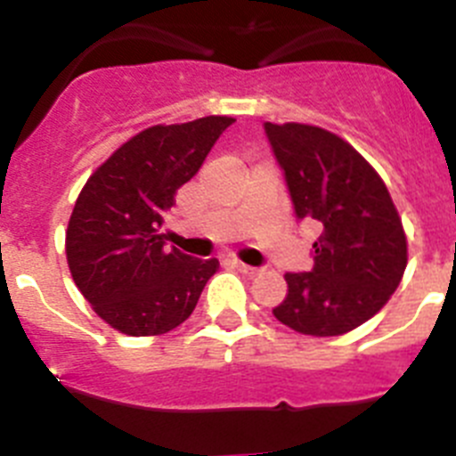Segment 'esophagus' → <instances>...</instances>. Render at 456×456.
Instances as JSON below:
<instances>
[{"mask_svg":"<svg viewBox=\"0 0 456 456\" xmlns=\"http://www.w3.org/2000/svg\"><path fill=\"white\" fill-rule=\"evenodd\" d=\"M232 266H235L237 271H241V273H244V275H256V273H257L256 266L244 265V262H240V260H232Z\"/></svg>","mask_w":456,"mask_h":456,"instance_id":"obj_1","label":"esophagus"}]
</instances>
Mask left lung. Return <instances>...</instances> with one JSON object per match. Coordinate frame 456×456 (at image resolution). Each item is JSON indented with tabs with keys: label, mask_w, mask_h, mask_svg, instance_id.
<instances>
[{
	"label": "left lung",
	"mask_w": 456,
	"mask_h": 456,
	"mask_svg": "<svg viewBox=\"0 0 456 456\" xmlns=\"http://www.w3.org/2000/svg\"><path fill=\"white\" fill-rule=\"evenodd\" d=\"M298 219L314 221V269L285 273L273 316L312 337H337L378 314L407 266V237L378 171L339 135L307 124H265Z\"/></svg>",
	"instance_id": "left-lung-1"
}]
</instances>
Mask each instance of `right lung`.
<instances>
[{
	"label": "right lung",
	"instance_id": "right-lung-1",
	"mask_svg": "<svg viewBox=\"0 0 456 456\" xmlns=\"http://www.w3.org/2000/svg\"><path fill=\"white\" fill-rule=\"evenodd\" d=\"M232 117L151 126L124 142L83 185L65 253L78 291L110 328L156 337L194 312L219 260L165 248L162 216Z\"/></svg>",
	"mask_w": 456,
	"mask_h": 456
}]
</instances>
